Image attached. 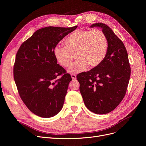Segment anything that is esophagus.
I'll return each mask as SVG.
<instances>
[{"label":"esophagus","mask_w":146,"mask_h":146,"mask_svg":"<svg viewBox=\"0 0 146 146\" xmlns=\"http://www.w3.org/2000/svg\"><path fill=\"white\" fill-rule=\"evenodd\" d=\"M71 77L73 80L76 79V74H71Z\"/></svg>","instance_id":"esophagus-1"}]
</instances>
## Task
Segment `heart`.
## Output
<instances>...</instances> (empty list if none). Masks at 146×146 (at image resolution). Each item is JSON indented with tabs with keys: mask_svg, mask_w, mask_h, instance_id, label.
Listing matches in <instances>:
<instances>
[{
	"mask_svg": "<svg viewBox=\"0 0 146 146\" xmlns=\"http://www.w3.org/2000/svg\"><path fill=\"white\" fill-rule=\"evenodd\" d=\"M108 48V40L101 30H78L66 38L65 46H56L53 53L58 64L64 67L70 65L76 54L78 60L68 70L69 73L74 74L89 66L94 68L100 65Z\"/></svg>",
	"mask_w": 146,
	"mask_h": 146,
	"instance_id": "heart-1",
	"label": "heart"
}]
</instances>
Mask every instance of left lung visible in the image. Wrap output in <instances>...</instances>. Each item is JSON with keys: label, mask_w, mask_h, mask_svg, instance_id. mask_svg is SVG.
Wrapping results in <instances>:
<instances>
[{"label": "left lung", "mask_w": 146, "mask_h": 146, "mask_svg": "<svg viewBox=\"0 0 146 146\" xmlns=\"http://www.w3.org/2000/svg\"><path fill=\"white\" fill-rule=\"evenodd\" d=\"M90 27L102 29L108 40V52L100 65L78 75L77 79L87 108L96 114H105L115 109L123 99L131 68L124 44L108 26L96 23Z\"/></svg>", "instance_id": "8db88e82"}]
</instances>
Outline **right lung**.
<instances>
[{"label":"right lung","mask_w":146,"mask_h":146,"mask_svg":"<svg viewBox=\"0 0 146 146\" xmlns=\"http://www.w3.org/2000/svg\"><path fill=\"white\" fill-rule=\"evenodd\" d=\"M77 27L38 29L22 43L17 53L13 76L19 94L27 108L40 117L55 116L63 108L72 79L57 64L53 50ZM62 74V77L56 79Z\"/></svg>","instance_id":"add662e5"}]
</instances>
